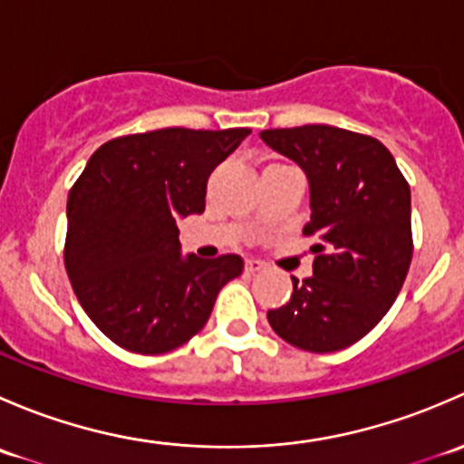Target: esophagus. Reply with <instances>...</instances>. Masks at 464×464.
<instances>
[{
    "mask_svg": "<svg viewBox=\"0 0 464 464\" xmlns=\"http://www.w3.org/2000/svg\"><path fill=\"white\" fill-rule=\"evenodd\" d=\"M262 269H265V262H262V260L251 258V260L245 262V271H246V274H256V271H262Z\"/></svg>",
    "mask_w": 464,
    "mask_h": 464,
    "instance_id": "34e87169",
    "label": "esophagus"
}]
</instances>
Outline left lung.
I'll use <instances>...</instances> for the list:
<instances>
[{
	"label": "left lung",
	"instance_id": "1",
	"mask_svg": "<svg viewBox=\"0 0 464 464\" xmlns=\"http://www.w3.org/2000/svg\"><path fill=\"white\" fill-rule=\"evenodd\" d=\"M260 139L310 181L305 236L319 237L314 276L266 312L276 334L307 353L357 343L395 303L411 258V188L383 143L332 125L265 130Z\"/></svg>",
	"mask_w": 464,
	"mask_h": 464
}]
</instances>
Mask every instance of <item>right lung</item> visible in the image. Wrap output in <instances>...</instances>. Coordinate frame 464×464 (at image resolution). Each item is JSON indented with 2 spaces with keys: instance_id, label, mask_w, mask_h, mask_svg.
Segmentation results:
<instances>
[{
  "instance_id": "add662e5",
  "label": "right lung",
  "mask_w": 464,
  "mask_h": 464,
  "mask_svg": "<svg viewBox=\"0 0 464 464\" xmlns=\"http://www.w3.org/2000/svg\"><path fill=\"white\" fill-rule=\"evenodd\" d=\"M249 128H166L111 139L69 190L64 266L98 330L137 354L193 339L240 256L181 258L177 219L204 213L206 181Z\"/></svg>"
}]
</instances>
